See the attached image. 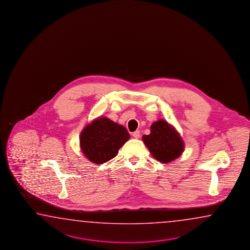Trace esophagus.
I'll use <instances>...</instances> for the list:
<instances>
[{"instance_id": "esophagus-1", "label": "esophagus", "mask_w": 250, "mask_h": 250, "mask_svg": "<svg viewBox=\"0 0 250 250\" xmlns=\"http://www.w3.org/2000/svg\"><path fill=\"white\" fill-rule=\"evenodd\" d=\"M132 136L135 138H139V137H140V131L139 130H136L135 132H133Z\"/></svg>"}]
</instances>
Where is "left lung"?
<instances>
[{
    "mask_svg": "<svg viewBox=\"0 0 250 250\" xmlns=\"http://www.w3.org/2000/svg\"><path fill=\"white\" fill-rule=\"evenodd\" d=\"M143 141L152 157L162 163H169L181 155L185 144L176 128L165 120H159L151 126V133L143 136Z\"/></svg>",
    "mask_w": 250,
    "mask_h": 250,
    "instance_id": "8db88e82",
    "label": "left lung"
}]
</instances>
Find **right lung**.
Returning <instances> with one entry per match:
<instances>
[{"label":"right lung","instance_id":"add662e5","mask_svg":"<svg viewBox=\"0 0 250 250\" xmlns=\"http://www.w3.org/2000/svg\"><path fill=\"white\" fill-rule=\"evenodd\" d=\"M129 137L127 129L122 125L108 118L99 117L84 127L80 145L88 161L102 164L116 156Z\"/></svg>","mask_w":250,"mask_h":250}]
</instances>
